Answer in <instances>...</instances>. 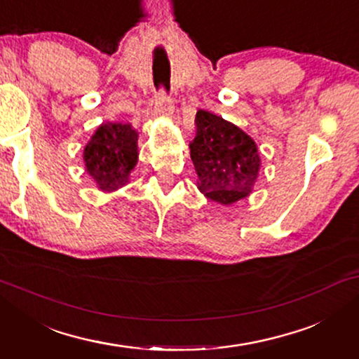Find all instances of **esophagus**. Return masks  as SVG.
Returning <instances> with one entry per match:
<instances>
[{"mask_svg": "<svg viewBox=\"0 0 359 359\" xmlns=\"http://www.w3.org/2000/svg\"><path fill=\"white\" fill-rule=\"evenodd\" d=\"M155 109L160 116H170L171 114V111H173V106H171V97L166 95V91H163V90L156 91Z\"/></svg>", "mask_w": 359, "mask_h": 359, "instance_id": "esophagus-1", "label": "esophagus"}]
</instances>
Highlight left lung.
<instances>
[{
  "label": "left lung",
  "instance_id": "8db88e82",
  "mask_svg": "<svg viewBox=\"0 0 359 359\" xmlns=\"http://www.w3.org/2000/svg\"><path fill=\"white\" fill-rule=\"evenodd\" d=\"M189 149L198 186L209 199L227 205L252 193L259 170L258 149L232 122L198 111Z\"/></svg>",
  "mask_w": 359,
  "mask_h": 359
}]
</instances>
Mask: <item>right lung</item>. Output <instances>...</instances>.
Listing matches in <instances>:
<instances>
[{"instance_id": "1", "label": "right lung", "mask_w": 359, "mask_h": 359, "mask_svg": "<svg viewBox=\"0 0 359 359\" xmlns=\"http://www.w3.org/2000/svg\"><path fill=\"white\" fill-rule=\"evenodd\" d=\"M137 137L129 124H102L86 145V171L100 189L114 191L129 181L137 163Z\"/></svg>"}]
</instances>
